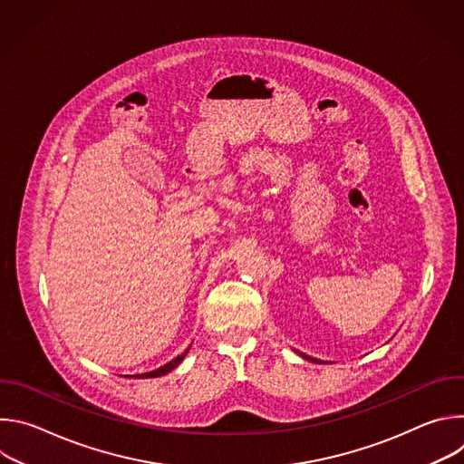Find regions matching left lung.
I'll list each match as a JSON object with an SVG mask.
<instances>
[{"label":"left lung","mask_w":464,"mask_h":464,"mask_svg":"<svg viewBox=\"0 0 464 464\" xmlns=\"http://www.w3.org/2000/svg\"><path fill=\"white\" fill-rule=\"evenodd\" d=\"M304 360H308V362H314V363H321V362H317L315 358H310V356H306V354H301Z\"/></svg>","instance_id":"8db88e82"}]
</instances>
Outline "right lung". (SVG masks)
Instances as JSON below:
<instances>
[{"label": "right lung", "mask_w": 464, "mask_h": 464, "mask_svg": "<svg viewBox=\"0 0 464 464\" xmlns=\"http://www.w3.org/2000/svg\"><path fill=\"white\" fill-rule=\"evenodd\" d=\"M188 353V349L183 353V354H179L178 358H174L172 362H169V363H165L163 367H160V369H156V371H150V372H143V374H138L136 378H156V376H163V374H167V372H170L174 367H178L179 363H181V360L185 358V354Z\"/></svg>", "instance_id": "right-lung-1"}]
</instances>
